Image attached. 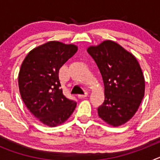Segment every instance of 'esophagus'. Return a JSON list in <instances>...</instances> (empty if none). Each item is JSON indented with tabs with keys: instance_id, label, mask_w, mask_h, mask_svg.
Here are the masks:
<instances>
[{
	"instance_id": "1",
	"label": "esophagus",
	"mask_w": 160,
	"mask_h": 160,
	"mask_svg": "<svg viewBox=\"0 0 160 160\" xmlns=\"http://www.w3.org/2000/svg\"><path fill=\"white\" fill-rule=\"evenodd\" d=\"M87 95H88V94L86 92L84 94H78V97L79 98H84L87 97Z\"/></svg>"
}]
</instances>
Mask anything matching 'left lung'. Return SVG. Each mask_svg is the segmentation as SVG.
I'll return each instance as SVG.
<instances>
[{"instance_id":"8db88e82","label":"left lung","mask_w":160,"mask_h":160,"mask_svg":"<svg viewBox=\"0 0 160 160\" xmlns=\"http://www.w3.org/2000/svg\"><path fill=\"white\" fill-rule=\"evenodd\" d=\"M87 52L101 72L105 88L98 116L114 127L124 124L135 114L144 96L145 81L138 61L112 41L90 46Z\"/></svg>"}]
</instances>
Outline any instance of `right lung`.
<instances>
[{
  "mask_svg": "<svg viewBox=\"0 0 160 160\" xmlns=\"http://www.w3.org/2000/svg\"><path fill=\"white\" fill-rule=\"evenodd\" d=\"M78 47L49 42L31 50L18 76L20 94L25 105L42 123L55 127L71 115L77 102L64 95L59 70L75 54Z\"/></svg>",
  "mask_w": 160,
  "mask_h": 160,
  "instance_id": "right-lung-1",
  "label": "right lung"
}]
</instances>
